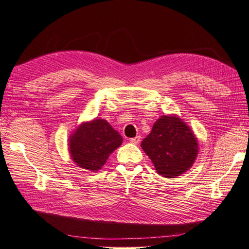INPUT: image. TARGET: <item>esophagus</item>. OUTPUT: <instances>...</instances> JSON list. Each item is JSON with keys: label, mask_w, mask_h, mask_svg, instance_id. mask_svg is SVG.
<instances>
[{"label": "esophagus", "mask_w": 249, "mask_h": 249, "mask_svg": "<svg viewBox=\"0 0 249 249\" xmlns=\"http://www.w3.org/2000/svg\"><path fill=\"white\" fill-rule=\"evenodd\" d=\"M140 138H141L140 136H137V137H135V138H131L129 141H130L133 144H138L139 142H140Z\"/></svg>", "instance_id": "34e87169"}]
</instances>
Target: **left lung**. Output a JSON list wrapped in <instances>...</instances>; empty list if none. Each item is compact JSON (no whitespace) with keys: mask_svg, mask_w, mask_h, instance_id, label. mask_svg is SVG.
Masks as SVG:
<instances>
[{"mask_svg":"<svg viewBox=\"0 0 249 249\" xmlns=\"http://www.w3.org/2000/svg\"><path fill=\"white\" fill-rule=\"evenodd\" d=\"M141 147L163 178H177L192 168L198 156V139L177 114L162 115L141 142Z\"/></svg>","mask_w":249,"mask_h":249,"instance_id":"left-lung-1","label":"left lung"}]
</instances>
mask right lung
<instances>
[{
    "instance_id": "add662e5",
    "label": "right lung",
    "mask_w": 249,
    "mask_h": 249,
    "mask_svg": "<svg viewBox=\"0 0 249 249\" xmlns=\"http://www.w3.org/2000/svg\"><path fill=\"white\" fill-rule=\"evenodd\" d=\"M123 138L107 121L94 119L82 123L68 137V151L78 167L98 171L111 153L122 144Z\"/></svg>"
}]
</instances>
